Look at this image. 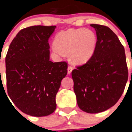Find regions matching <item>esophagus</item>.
Returning <instances> with one entry per match:
<instances>
[{
	"label": "esophagus",
	"instance_id": "esophagus-1",
	"mask_svg": "<svg viewBox=\"0 0 132 132\" xmlns=\"http://www.w3.org/2000/svg\"><path fill=\"white\" fill-rule=\"evenodd\" d=\"M72 70H73V67L68 66V74H70Z\"/></svg>",
	"mask_w": 132,
	"mask_h": 132
}]
</instances>
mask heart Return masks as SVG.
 <instances>
[{"instance_id": "1", "label": "heart", "mask_w": 132, "mask_h": 132, "mask_svg": "<svg viewBox=\"0 0 132 132\" xmlns=\"http://www.w3.org/2000/svg\"><path fill=\"white\" fill-rule=\"evenodd\" d=\"M97 43V36L91 29H70L61 31L56 35L53 50L60 56L70 53L73 64H83L91 59Z\"/></svg>"}]
</instances>
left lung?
I'll list each match as a JSON object with an SVG mask.
<instances>
[{"label":"left lung","instance_id":"1","mask_svg":"<svg viewBox=\"0 0 132 132\" xmlns=\"http://www.w3.org/2000/svg\"><path fill=\"white\" fill-rule=\"evenodd\" d=\"M97 34L95 53L72 72L78 105L87 113L105 111L122 96L128 78L124 48L109 28L91 24Z\"/></svg>","mask_w":132,"mask_h":132}]
</instances>
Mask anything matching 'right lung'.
Masks as SVG:
<instances>
[{
	"mask_svg": "<svg viewBox=\"0 0 132 132\" xmlns=\"http://www.w3.org/2000/svg\"><path fill=\"white\" fill-rule=\"evenodd\" d=\"M55 28L34 26L20 30L6 56L8 96L19 110L32 116H48L56 110V95L67 74L66 62L50 60L48 39Z\"/></svg>",
	"mask_w": 132,
	"mask_h": 132,
	"instance_id": "right-lung-1",
	"label": "right lung"
}]
</instances>
